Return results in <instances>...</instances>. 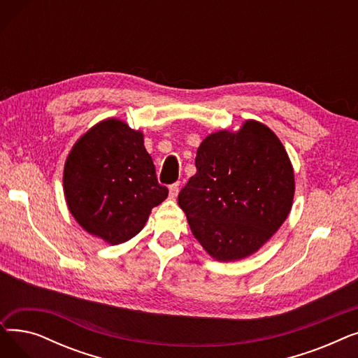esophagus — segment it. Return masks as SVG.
<instances>
[{
    "label": "esophagus",
    "instance_id": "esophagus-1",
    "mask_svg": "<svg viewBox=\"0 0 358 358\" xmlns=\"http://www.w3.org/2000/svg\"><path fill=\"white\" fill-rule=\"evenodd\" d=\"M178 190H180V182L171 184V185H169V196H171L173 199H176L177 194H178Z\"/></svg>",
    "mask_w": 358,
    "mask_h": 358
}]
</instances>
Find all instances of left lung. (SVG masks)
Wrapping results in <instances>:
<instances>
[{"mask_svg":"<svg viewBox=\"0 0 358 358\" xmlns=\"http://www.w3.org/2000/svg\"><path fill=\"white\" fill-rule=\"evenodd\" d=\"M197 173L178 194L190 229L219 261L254 254L283 224L294 194L285 146L262 123L222 130L197 149Z\"/></svg>","mask_w":358,"mask_h":358,"instance_id":"1","label":"left lung"}]
</instances>
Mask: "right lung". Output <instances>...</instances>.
<instances>
[{"label":"right lung","mask_w":358,"mask_h":358,"mask_svg":"<svg viewBox=\"0 0 358 358\" xmlns=\"http://www.w3.org/2000/svg\"><path fill=\"white\" fill-rule=\"evenodd\" d=\"M64 189L72 216L111 245L141 232L152 208L168 196L143 135L117 119L96 124L73 145Z\"/></svg>","instance_id":"1"}]
</instances>
